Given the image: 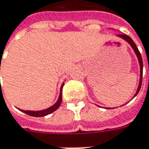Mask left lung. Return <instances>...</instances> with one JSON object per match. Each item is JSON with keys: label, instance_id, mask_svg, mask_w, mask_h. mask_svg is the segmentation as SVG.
I'll return each mask as SVG.
<instances>
[{"label": "left lung", "instance_id": "obj_1", "mask_svg": "<svg viewBox=\"0 0 149 149\" xmlns=\"http://www.w3.org/2000/svg\"><path fill=\"white\" fill-rule=\"evenodd\" d=\"M118 36L120 38H123V40H125L128 43L132 46V48L134 49V50L135 54H137V56H138V59H139V65H140V80H139V87H138V89H137V92H136V94H135L134 96L139 94V90L141 89V85H142V81H143V59H142V56H141L140 52H139V50L138 49V47H137V45H136V44L134 42V40L131 39V38L129 37V36H127V35H123V34H120V35H118Z\"/></svg>", "mask_w": 149, "mask_h": 149}]
</instances>
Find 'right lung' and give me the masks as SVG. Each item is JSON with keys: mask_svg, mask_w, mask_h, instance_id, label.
<instances>
[{"mask_svg": "<svg viewBox=\"0 0 149 149\" xmlns=\"http://www.w3.org/2000/svg\"><path fill=\"white\" fill-rule=\"evenodd\" d=\"M0 70H1V64H0ZM65 84H62V86H61V89H60V97H59V100L58 101L54 104V105L51 106L50 108L47 109H44V110H41V111H26V110H21L23 113H25L28 115H31V116H34V117H43V116H45V115H48L49 113H53L54 111H55L59 107H60V104H61V101H62V88L64 86Z\"/></svg>", "mask_w": 149, "mask_h": 149, "instance_id": "right-lung-1", "label": "right lung"}]
</instances>
